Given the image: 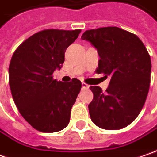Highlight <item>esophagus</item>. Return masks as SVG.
Segmentation results:
<instances>
[{
	"label": "esophagus",
	"mask_w": 157,
	"mask_h": 157,
	"mask_svg": "<svg viewBox=\"0 0 157 157\" xmlns=\"http://www.w3.org/2000/svg\"><path fill=\"white\" fill-rule=\"evenodd\" d=\"M82 89H88V88H89V85L86 84L85 82H82Z\"/></svg>",
	"instance_id": "esophagus-1"
}]
</instances>
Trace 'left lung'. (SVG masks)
I'll return each mask as SVG.
<instances>
[{"instance_id": "obj_1", "label": "left lung", "mask_w": 157, "mask_h": 157, "mask_svg": "<svg viewBox=\"0 0 157 157\" xmlns=\"http://www.w3.org/2000/svg\"><path fill=\"white\" fill-rule=\"evenodd\" d=\"M87 40L98 50L100 59L96 72L111 76L104 93L90 86L94 98L89 105L93 123L106 130L130 125L145 104L150 84L151 59L145 45L133 33L118 27L86 31Z\"/></svg>"}]
</instances>
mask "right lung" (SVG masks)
<instances>
[{
  "label": "right lung",
  "mask_w": 157,
  "mask_h": 157,
  "mask_svg": "<svg viewBox=\"0 0 157 157\" xmlns=\"http://www.w3.org/2000/svg\"><path fill=\"white\" fill-rule=\"evenodd\" d=\"M81 30H44L24 40L13 53L9 82L17 109L33 128L43 133L64 129L82 88L78 79L52 78L65 60V52Z\"/></svg>",
  "instance_id": "add662e5"
}]
</instances>
